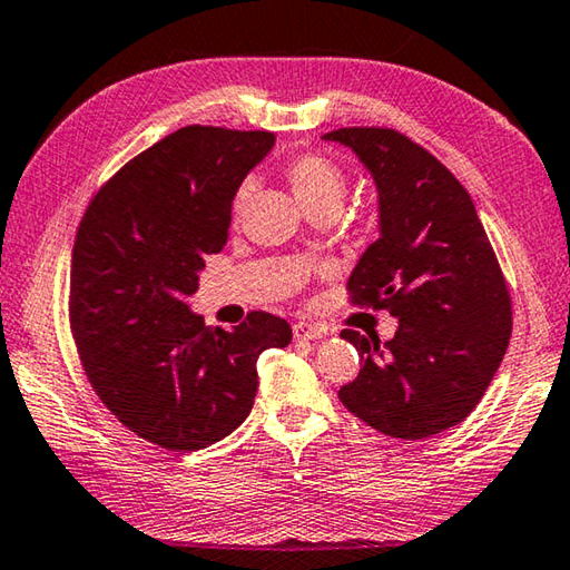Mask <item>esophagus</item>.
I'll use <instances>...</instances> for the list:
<instances>
[{
	"instance_id": "esophagus-1",
	"label": "esophagus",
	"mask_w": 570,
	"mask_h": 570,
	"mask_svg": "<svg viewBox=\"0 0 570 570\" xmlns=\"http://www.w3.org/2000/svg\"><path fill=\"white\" fill-rule=\"evenodd\" d=\"M323 336H326V328H323V326H314V323H304V321L294 323V338L296 341H318Z\"/></svg>"
}]
</instances>
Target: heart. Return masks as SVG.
Masks as SVG:
<instances>
[{"mask_svg":"<svg viewBox=\"0 0 570 570\" xmlns=\"http://www.w3.org/2000/svg\"><path fill=\"white\" fill-rule=\"evenodd\" d=\"M284 177L288 187H292L294 197L306 212H316L323 207H341V199L345 195V173L338 163L321 153H298L288 158L284 165ZM249 197V187L244 185L237 199H234V212H239L244 199Z\"/></svg>","mask_w":570,"mask_h":570,"instance_id":"b5f03b06","label":"heart"}]
</instances>
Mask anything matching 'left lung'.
I'll return each mask as SVG.
<instances>
[{
    "instance_id": "8db88e82",
    "label": "left lung",
    "mask_w": 570,
    "mask_h": 570,
    "mask_svg": "<svg viewBox=\"0 0 570 570\" xmlns=\"http://www.w3.org/2000/svg\"><path fill=\"white\" fill-rule=\"evenodd\" d=\"M323 138L358 155L377 187L381 237L355 264L351 301L397 318L385 343L377 333H341L363 367L338 397L377 432L425 440L470 415L504 358V274L470 193L422 145L393 128H338Z\"/></svg>"
}]
</instances>
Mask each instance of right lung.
<instances>
[{
    "instance_id": "obj_1",
    "label": "right lung",
    "mask_w": 570,
    "mask_h": 570,
    "mask_svg": "<svg viewBox=\"0 0 570 570\" xmlns=\"http://www.w3.org/2000/svg\"><path fill=\"white\" fill-rule=\"evenodd\" d=\"M272 145L266 130H175L122 165L78 225V358L120 425L163 450L195 452L237 430L259 355L292 343V326L266 311L225 331L187 306L205 259L227 244L234 195Z\"/></svg>"
}]
</instances>
